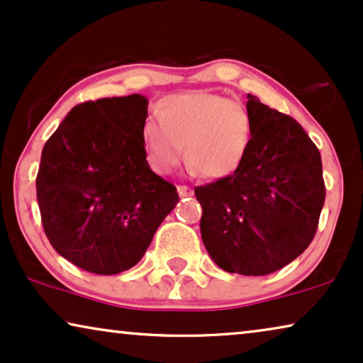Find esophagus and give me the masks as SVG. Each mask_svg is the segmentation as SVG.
<instances>
[{"label":"esophagus","mask_w":363,"mask_h":363,"mask_svg":"<svg viewBox=\"0 0 363 363\" xmlns=\"http://www.w3.org/2000/svg\"><path fill=\"white\" fill-rule=\"evenodd\" d=\"M177 190H178V195H180V198H186V196H191L193 195V188L186 186V185L177 186Z\"/></svg>","instance_id":"obj_1"}]
</instances>
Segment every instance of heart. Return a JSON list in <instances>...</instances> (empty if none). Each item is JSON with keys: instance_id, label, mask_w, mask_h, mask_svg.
Here are the masks:
<instances>
[{"instance_id": "obj_1", "label": "heart", "mask_w": 363, "mask_h": 363, "mask_svg": "<svg viewBox=\"0 0 363 363\" xmlns=\"http://www.w3.org/2000/svg\"><path fill=\"white\" fill-rule=\"evenodd\" d=\"M158 117L143 122L142 135L150 165L168 173L183 158L201 175L223 178L238 170L252 137V118L241 102L213 92H186L165 97Z\"/></svg>"}]
</instances>
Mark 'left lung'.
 Wrapping results in <instances>:
<instances>
[{
    "mask_svg": "<svg viewBox=\"0 0 363 363\" xmlns=\"http://www.w3.org/2000/svg\"><path fill=\"white\" fill-rule=\"evenodd\" d=\"M251 145L236 172L195 188L201 240L221 269L271 274L306 251L325 200L320 153L299 123L247 94Z\"/></svg>",
    "mask_w": 363,
    "mask_h": 363,
    "instance_id": "8db88e82",
    "label": "left lung"
}]
</instances>
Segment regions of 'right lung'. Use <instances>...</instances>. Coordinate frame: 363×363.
Instances as JSON below:
<instances>
[{
    "mask_svg": "<svg viewBox=\"0 0 363 363\" xmlns=\"http://www.w3.org/2000/svg\"><path fill=\"white\" fill-rule=\"evenodd\" d=\"M142 94L79 104L43 148L38 205L48 240L94 274L130 269L177 206V188L152 172Z\"/></svg>",
    "mask_w": 363,
    "mask_h": 363,
    "instance_id": "obj_1",
    "label": "right lung"
}]
</instances>
